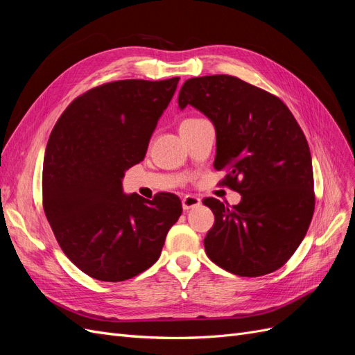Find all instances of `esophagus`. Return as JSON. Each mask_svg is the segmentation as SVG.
I'll list each match as a JSON object with an SVG mask.
<instances>
[{
	"mask_svg": "<svg viewBox=\"0 0 355 355\" xmlns=\"http://www.w3.org/2000/svg\"><path fill=\"white\" fill-rule=\"evenodd\" d=\"M198 206H201V200L196 196H187L182 200V207H184V210H191Z\"/></svg>",
	"mask_w": 355,
	"mask_h": 355,
	"instance_id": "1",
	"label": "esophagus"
}]
</instances>
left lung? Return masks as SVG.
Here are the masks:
<instances>
[{"label": "left lung", "instance_id": "1", "mask_svg": "<svg viewBox=\"0 0 355 355\" xmlns=\"http://www.w3.org/2000/svg\"><path fill=\"white\" fill-rule=\"evenodd\" d=\"M178 103L206 115L216 130L214 168L241 196L228 207L216 198L204 239L210 261L240 277L282 268L302 243L314 213V175L304 132L271 93L231 75L189 78Z\"/></svg>", "mask_w": 355, "mask_h": 355}]
</instances>
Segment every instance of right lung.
<instances>
[{"mask_svg":"<svg viewBox=\"0 0 355 355\" xmlns=\"http://www.w3.org/2000/svg\"><path fill=\"white\" fill-rule=\"evenodd\" d=\"M179 78L123 80L75 99L49 137L42 202L69 261L101 282H124L153 266L182 214L175 194H125L127 168L145 158Z\"/></svg>","mask_w":355,"mask_h":355,"instance_id":"1","label":"right lung"}]
</instances>
